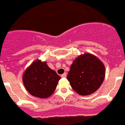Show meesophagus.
Segmentation results:
<instances>
[{
	"mask_svg": "<svg viewBox=\"0 0 125 125\" xmlns=\"http://www.w3.org/2000/svg\"><path fill=\"white\" fill-rule=\"evenodd\" d=\"M66 76H67V73H65L64 74H63L61 76V77H62V78H65Z\"/></svg>",
	"mask_w": 125,
	"mask_h": 125,
	"instance_id": "esophagus-1",
	"label": "esophagus"
}]
</instances>
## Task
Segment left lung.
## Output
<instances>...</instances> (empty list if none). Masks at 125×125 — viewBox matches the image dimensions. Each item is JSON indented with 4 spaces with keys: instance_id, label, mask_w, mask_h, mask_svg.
Wrapping results in <instances>:
<instances>
[{
    "instance_id": "left-lung-1",
    "label": "left lung",
    "mask_w": 125,
    "mask_h": 125,
    "mask_svg": "<svg viewBox=\"0 0 125 125\" xmlns=\"http://www.w3.org/2000/svg\"><path fill=\"white\" fill-rule=\"evenodd\" d=\"M105 76L103 62L94 54L84 53L74 60L67 79L75 92L81 96H87L101 87Z\"/></svg>"
}]
</instances>
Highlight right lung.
I'll use <instances>...</instances> for the list:
<instances>
[{
    "label": "right lung",
    "mask_w": 125,
    "mask_h": 125,
    "mask_svg": "<svg viewBox=\"0 0 125 125\" xmlns=\"http://www.w3.org/2000/svg\"><path fill=\"white\" fill-rule=\"evenodd\" d=\"M61 77L49 67L46 62L34 61L22 76L24 85L32 96L38 98H49L53 94Z\"/></svg>",
    "instance_id": "add662e5"
}]
</instances>
